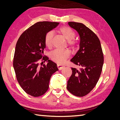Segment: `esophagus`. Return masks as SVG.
Segmentation results:
<instances>
[{"label": "esophagus", "instance_id": "34e87169", "mask_svg": "<svg viewBox=\"0 0 120 120\" xmlns=\"http://www.w3.org/2000/svg\"><path fill=\"white\" fill-rule=\"evenodd\" d=\"M57 67L58 68H59V70H61L64 68V66H63V65L60 64H57Z\"/></svg>", "mask_w": 120, "mask_h": 120}]
</instances>
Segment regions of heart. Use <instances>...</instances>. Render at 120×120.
I'll return each instance as SVG.
<instances>
[{
    "label": "heart",
    "instance_id": "heart-1",
    "mask_svg": "<svg viewBox=\"0 0 120 120\" xmlns=\"http://www.w3.org/2000/svg\"><path fill=\"white\" fill-rule=\"evenodd\" d=\"M59 31L64 37L68 41V45L72 48H75L77 42L73 39L75 38V32L71 28L67 26L60 27ZM53 32L52 31L47 32L45 37V43L46 46L50 47L52 45ZM70 56V52L68 50L56 49L50 53L51 59L57 63H63Z\"/></svg>",
    "mask_w": 120,
    "mask_h": 120
}]
</instances>
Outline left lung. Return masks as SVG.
<instances>
[{"mask_svg": "<svg viewBox=\"0 0 120 120\" xmlns=\"http://www.w3.org/2000/svg\"><path fill=\"white\" fill-rule=\"evenodd\" d=\"M80 37L79 49L71 62L79 66L71 68L72 74L68 81V90L77 97H83L94 88L99 81L104 64V55L100 40L94 32L82 23L68 22Z\"/></svg>", "mask_w": 120, "mask_h": 120, "instance_id": "left-lung-1", "label": "left lung"}]
</instances>
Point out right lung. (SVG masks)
Here are the masks:
<instances>
[{
	"mask_svg": "<svg viewBox=\"0 0 120 120\" xmlns=\"http://www.w3.org/2000/svg\"><path fill=\"white\" fill-rule=\"evenodd\" d=\"M59 24L38 22L25 30L17 41L13 61L16 79L24 92L31 96L45 94L52 75L59 70L56 63L43 55L45 35ZM46 61L47 64L43 65Z\"/></svg>",
	"mask_w": 120,
	"mask_h": 120,
	"instance_id": "right-lung-1",
	"label": "right lung"
}]
</instances>
